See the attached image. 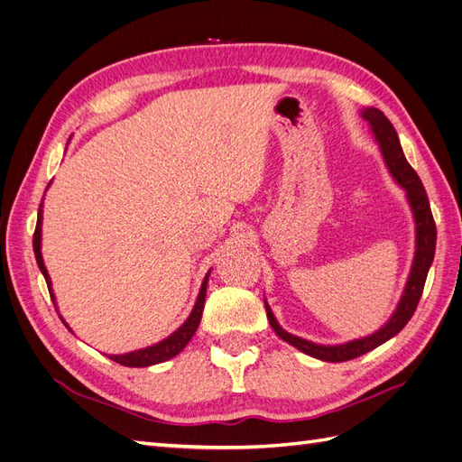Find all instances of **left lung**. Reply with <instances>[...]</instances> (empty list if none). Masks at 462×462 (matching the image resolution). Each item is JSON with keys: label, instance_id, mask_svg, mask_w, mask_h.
Wrapping results in <instances>:
<instances>
[{"label": "left lung", "instance_id": "left-lung-1", "mask_svg": "<svg viewBox=\"0 0 462 462\" xmlns=\"http://www.w3.org/2000/svg\"><path fill=\"white\" fill-rule=\"evenodd\" d=\"M362 117L370 123L375 143L382 150V156L391 177H393L395 183L407 192V200L411 204L414 223H416V250H414V260H412V268L407 279V285H404L402 297L397 304L393 316L387 319V324L383 328L368 335V337H360L341 345H318L312 341H306L279 326L270 309V304L265 302V314H268L270 326L273 328V331L279 335V337H282L285 343L299 348L300 353L310 355L324 362L353 360L356 356L370 353L372 348L380 346L391 337H395V335L409 324V319L416 310L418 300L422 297L428 270L433 262V254H436V221H433V216H431L428 194L424 190L420 177H418V173L412 170L407 158H404L395 127L383 116V111L375 107L362 109Z\"/></svg>", "mask_w": 462, "mask_h": 462}]
</instances>
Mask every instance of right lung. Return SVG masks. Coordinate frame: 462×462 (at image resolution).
<instances>
[{
    "instance_id": "obj_1",
    "label": "right lung",
    "mask_w": 462,
    "mask_h": 462,
    "mask_svg": "<svg viewBox=\"0 0 462 462\" xmlns=\"http://www.w3.org/2000/svg\"><path fill=\"white\" fill-rule=\"evenodd\" d=\"M50 187V185H48ZM42 204L38 208V221H36V231H34V239H32V246H34V256H36V263L42 272V275L46 277V283L50 289V297L53 300L55 306V297H53V291H51V282H50V275L48 270L44 265V260H42ZM208 277L209 272L206 273L200 292H199V299L194 302V309L190 312V316L187 318V321L183 326H180L177 331H173L170 337H165L163 341L146 346V348H138V351L127 353V355H107V358H111L117 365L123 366H129V368H144V366H152V365H160V362H165L173 358L175 355H179L183 348L189 345V341L192 339V335L197 333L199 326H200V319H202V310H204V300H206V287H208ZM61 318V316H60ZM61 321L65 324V319L61 318ZM67 326V324H65ZM69 328V326H67Z\"/></svg>"
}]
</instances>
